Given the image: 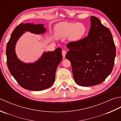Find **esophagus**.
<instances>
[{"mask_svg": "<svg viewBox=\"0 0 121 121\" xmlns=\"http://www.w3.org/2000/svg\"><path fill=\"white\" fill-rule=\"evenodd\" d=\"M66 52L65 50H63L62 51V56H63V57H65V56L66 55Z\"/></svg>", "mask_w": 121, "mask_h": 121, "instance_id": "34e87169", "label": "esophagus"}]
</instances>
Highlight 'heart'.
<instances>
[{
	"label": "heart",
	"instance_id": "b5f03b06",
	"mask_svg": "<svg viewBox=\"0 0 121 121\" xmlns=\"http://www.w3.org/2000/svg\"><path fill=\"white\" fill-rule=\"evenodd\" d=\"M87 33V28L83 23L63 22L56 26L55 34L59 38L69 37L72 42H78L82 39Z\"/></svg>",
	"mask_w": 121,
	"mask_h": 121
}]
</instances>
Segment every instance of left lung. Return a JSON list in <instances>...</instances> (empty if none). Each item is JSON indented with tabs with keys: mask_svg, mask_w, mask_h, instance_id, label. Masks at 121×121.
<instances>
[{
	"mask_svg": "<svg viewBox=\"0 0 121 121\" xmlns=\"http://www.w3.org/2000/svg\"><path fill=\"white\" fill-rule=\"evenodd\" d=\"M88 36L69 43L65 57L70 60L74 81L78 85L101 83L113 70L116 48L111 32L98 18L91 16Z\"/></svg>",
	"mask_w": 121,
	"mask_h": 121,
	"instance_id": "1",
	"label": "left lung"
}]
</instances>
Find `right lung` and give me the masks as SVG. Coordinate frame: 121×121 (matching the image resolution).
<instances>
[{"mask_svg":"<svg viewBox=\"0 0 121 121\" xmlns=\"http://www.w3.org/2000/svg\"><path fill=\"white\" fill-rule=\"evenodd\" d=\"M25 32L42 34L46 32L43 24L21 23L15 28L6 48L7 62L10 73L23 88L40 91L49 88L55 80L57 66L62 60V50L44 52L40 58L32 63H25L17 58L15 51L18 39Z\"/></svg>","mask_w":121,"mask_h":121,"instance_id":"right-lung-1","label":"right lung"}]
</instances>
